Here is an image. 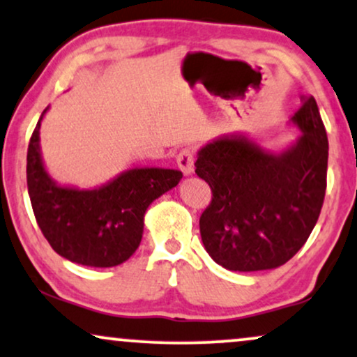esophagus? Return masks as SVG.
I'll return each instance as SVG.
<instances>
[{
  "label": "esophagus",
  "instance_id": "obj_1",
  "mask_svg": "<svg viewBox=\"0 0 357 357\" xmlns=\"http://www.w3.org/2000/svg\"><path fill=\"white\" fill-rule=\"evenodd\" d=\"M177 165L183 175H192L195 172V153L190 149H183L177 155Z\"/></svg>",
  "mask_w": 357,
  "mask_h": 357
}]
</instances>
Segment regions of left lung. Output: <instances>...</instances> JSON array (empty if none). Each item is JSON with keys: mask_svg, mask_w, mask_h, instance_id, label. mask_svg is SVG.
<instances>
[{"mask_svg": "<svg viewBox=\"0 0 357 357\" xmlns=\"http://www.w3.org/2000/svg\"><path fill=\"white\" fill-rule=\"evenodd\" d=\"M301 132L284 151L225 135L197 153L195 172L212 188L200 217L206 253L230 271L284 265L319 218L326 193L328 135L313 96L289 117Z\"/></svg>", "mask_w": 357, "mask_h": 357, "instance_id": "left-lung-1", "label": "left lung"}]
</instances>
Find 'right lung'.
Wrapping results in <instances>:
<instances>
[{"instance_id":"add662e5","label":"right lung","mask_w":357,"mask_h":357,"mask_svg":"<svg viewBox=\"0 0 357 357\" xmlns=\"http://www.w3.org/2000/svg\"><path fill=\"white\" fill-rule=\"evenodd\" d=\"M28 147V193L34 217L52 250L69 261L91 268H111L139 248L144 217L155 199L178 185L182 172L160 167H134L104 185H61L44 167L39 129Z\"/></svg>"}]
</instances>
